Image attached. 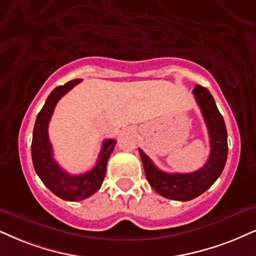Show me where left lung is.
Wrapping results in <instances>:
<instances>
[{
	"instance_id": "8db88e82",
	"label": "left lung",
	"mask_w": 256,
	"mask_h": 256,
	"mask_svg": "<svg viewBox=\"0 0 256 256\" xmlns=\"http://www.w3.org/2000/svg\"><path fill=\"white\" fill-rule=\"evenodd\" d=\"M194 98L206 123L210 138V156L205 165L192 173H166L154 165L152 160L138 150L144 174L153 190L168 200L188 202L200 196L220 176L228 156V140L224 120L217 109L209 90L196 85Z\"/></svg>"
}]
</instances>
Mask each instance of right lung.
Instances as JSON below:
<instances>
[{"label": "right lung", "instance_id": "right-lung-1", "mask_svg": "<svg viewBox=\"0 0 256 256\" xmlns=\"http://www.w3.org/2000/svg\"><path fill=\"white\" fill-rule=\"evenodd\" d=\"M82 80H74L56 86L47 97L42 109L38 114L32 140V160L36 174L50 191L64 200H82L98 191L106 172V162L112 153L116 140H104L96 166L83 174L72 176L58 165L53 158L52 144L48 138V123L58 100Z\"/></svg>", "mask_w": 256, "mask_h": 256}]
</instances>
